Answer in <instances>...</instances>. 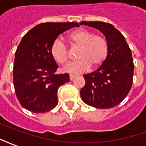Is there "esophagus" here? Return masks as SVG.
<instances>
[{"label":"esophagus","mask_w":146,"mask_h":146,"mask_svg":"<svg viewBox=\"0 0 146 146\" xmlns=\"http://www.w3.org/2000/svg\"><path fill=\"white\" fill-rule=\"evenodd\" d=\"M74 78H75V75H74V74H70V75H69V78H70V80H73Z\"/></svg>","instance_id":"34e87169"}]
</instances>
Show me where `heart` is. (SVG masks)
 <instances>
[{
	"label": "heart",
	"instance_id": "heart-1",
	"mask_svg": "<svg viewBox=\"0 0 146 146\" xmlns=\"http://www.w3.org/2000/svg\"><path fill=\"white\" fill-rule=\"evenodd\" d=\"M68 40L73 48L78 49V60L66 67L64 71L74 74H79L90 68L102 65L109 54V44L103 36L95 35L89 30L79 29L73 31L68 36ZM50 54L54 60L60 65H66L69 62L68 50L62 42L56 39L50 46Z\"/></svg>",
	"mask_w": 146,
	"mask_h": 146
}]
</instances>
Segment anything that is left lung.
<instances>
[{"instance_id": "1", "label": "left lung", "mask_w": 146, "mask_h": 146, "mask_svg": "<svg viewBox=\"0 0 146 146\" xmlns=\"http://www.w3.org/2000/svg\"><path fill=\"white\" fill-rule=\"evenodd\" d=\"M102 32L109 44L107 60L95 72L84 74L86 84L81 89L82 100L89 106L110 109L120 104L131 89L134 74L131 50L125 38L111 24L82 22Z\"/></svg>"}]
</instances>
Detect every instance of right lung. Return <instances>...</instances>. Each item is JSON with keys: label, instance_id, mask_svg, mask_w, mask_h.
Wrapping results in <instances>:
<instances>
[{"label": "right lung", "instance_id": "obj_1", "mask_svg": "<svg viewBox=\"0 0 146 146\" xmlns=\"http://www.w3.org/2000/svg\"><path fill=\"white\" fill-rule=\"evenodd\" d=\"M79 25L76 22L41 23L22 37L15 52L13 82L22 107L33 113L48 112L58 104L57 90L68 82L69 74H55L58 65L50 46L59 34Z\"/></svg>", "mask_w": 146, "mask_h": 146}]
</instances>
